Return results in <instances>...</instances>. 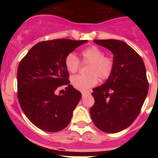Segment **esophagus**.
I'll use <instances>...</instances> for the list:
<instances>
[{"label": "esophagus", "instance_id": "34e87169", "mask_svg": "<svg viewBox=\"0 0 158 158\" xmlns=\"http://www.w3.org/2000/svg\"><path fill=\"white\" fill-rule=\"evenodd\" d=\"M89 93H82V98H85L87 96H89Z\"/></svg>", "mask_w": 158, "mask_h": 158}]
</instances>
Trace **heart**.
<instances>
[{"mask_svg": "<svg viewBox=\"0 0 158 158\" xmlns=\"http://www.w3.org/2000/svg\"><path fill=\"white\" fill-rule=\"evenodd\" d=\"M84 62L90 63L88 72L89 75H77L73 77L71 83L73 86L80 91H87L96 85L99 81L106 80L111 76L114 69V60L111 57L104 56V51L96 46H91L81 51ZM65 65L67 70L70 73L77 71L80 61L73 53L67 54L65 58Z\"/></svg>", "mask_w": 158, "mask_h": 158, "instance_id": "obj_1", "label": "heart"}]
</instances>
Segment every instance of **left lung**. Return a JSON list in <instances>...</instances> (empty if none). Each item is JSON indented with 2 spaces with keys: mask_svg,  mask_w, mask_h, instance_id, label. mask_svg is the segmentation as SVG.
I'll list each match as a JSON object with an SVG mask.
<instances>
[{
  "mask_svg": "<svg viewBox=\"0 0 158 158\" xmlns=\"http://www.w3.org/2000/svg\"><path fill=\"white\" fill-rule=\"evenodd\" d=\"M113 54L114 69L105 83L93 89L95 104L90 115L95 126L117 133L131 126L139 115L149 89L143 60L125 42L95 40Z\"/></svg>",
  "mask_w": 158,
  "mask_h": 158,
  "instance_id": "obj_1",
  "label": "left lung"
}]
</instances>
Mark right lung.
I'll list each match as a JSON object with an SVG mask.
<instances>
[{
  "label": "right lung",
  "instance_id": "obj_1",
  "mask_svg": "<svg viewBox=\"0 0 158 158\" xmlns=\"http://www.w3.org/2000/svg\"><path fill=\"white\" fill-rule=\"evenodd\" d=\"M87 40L66 39L37 43L20 61L17 70L18 100L23 113L38 128L57 132L68 126L81 93L71 85L65 58ZM67 85L62 95L56 90Z\"/></svg>",
  "mask_w": 158,
  "mask_h": 158
}]
</instances>
